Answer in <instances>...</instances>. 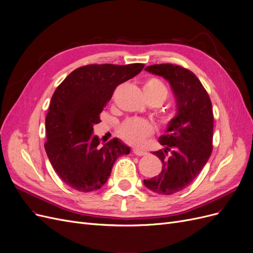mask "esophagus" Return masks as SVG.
<instances>
[{"mask_svg":"<svg viewBox=\"0 0 253 253\" xmlns=\"http://www.w3.org/2000/svg\"><path fill=\"white\" fill-rule=\"evenodd\" d=\"M132 152L137 157H143V156H146V154H147V152L143 151V150H140V149H133Z\"/></svg>","mask_w":253,"mask_h":253,"instance_id":"1","label":"esophagus"}]
</instances>
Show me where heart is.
I'll return each instance as SVG.
<instances>
[{
    "label": "heart",
    "instance_id": "heart-1",
    "mask_svg": "<svg viewBox=\"0 0 253 253\" xmlns=\"http://www.w3.org/2000/svg\"><path fill=\"white\" fill-rule=\"evenodd\" d=\"M144 94L147 101L154 100L163 104L168 96V90L162 81L156 78H150L144 84ZM175 116L173 113H167L161 118V123L165 127L172 124ZM153 132V126L149 121L140 118H130L125 120L119 127V134L123 140L133 146L141 145L146 137Z\"/></svg>",
    "mask_w": 253,
    "mask_h": 253
}]
</instances>
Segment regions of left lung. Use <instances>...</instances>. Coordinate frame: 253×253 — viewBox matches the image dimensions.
Listing matches in <instances>:
<instances>
[{
	"instance_id": "8db88e82",
	"label": "left lung",
	"mask_w": 253,
	"mask_h": 253,
	"mask_svg": "<svg viewBox=\"0 0 253 253\" xmlns=\"http://www.w3.org/2000/svg\"><path fill=\"white\" fill-rule=\"evenodd\" d=\"M145 70L167 80L176 101L174 121L159 137L165 148L153 152L162 161V171L144 180L151 191L168 195L188 187L211 156L212 105L205 88L190 70L172 64L151 65Z\"/></svg>"
}]
</instances>
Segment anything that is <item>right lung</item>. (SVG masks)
Wrapping results in <instances>:
<instances>
[{
    "instance_id": "1",
    "label": "right lung",
    "mask_w": 253,
    "mask_h": 253,
    "mask_svg": "<svg viewBox=\"0 0 253 253\" xmlns=\"http://www.w3.org/2000/svg\"><path fill=\"white\" fill-rule=\"evenodd\" d=\"M144 64H91L77 68L55 89L46 116L45 150L54 171L71 188L89 192L107 182L119 157L130 148L119 138L100 146L93 134L100 113L118 85L138 75Z\"/></svg>"
}]
</instances>
